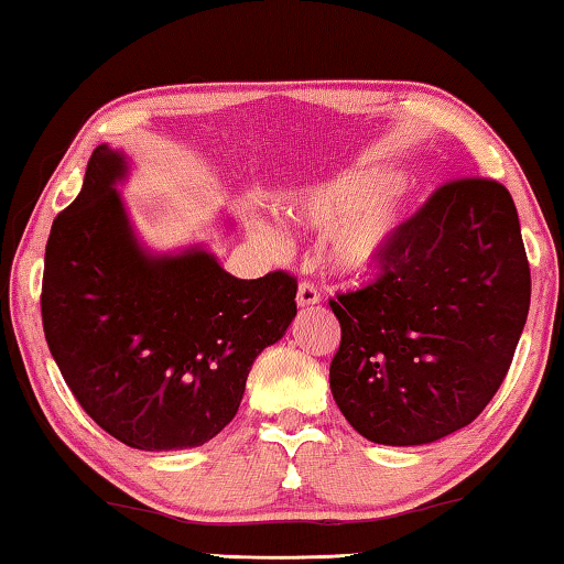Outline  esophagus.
<instances>
[{
	"label": "esophagus",
	"instance_id": "esophagus-1",
	"mask_svg": "<svg viewBox=\"0 0 564 564\" xmlns=\"http://www.w3.org/2000/svg\"><path fill=\"white\" fill-rule=\"evenodd\" d=\"M318 301H322V293H318V289L314 283H301L299 291H296V304L299 308H308V306H316Z\"/></svg>",
	"mask_w": 564,
	"mask_h": 564
}]
</instances>
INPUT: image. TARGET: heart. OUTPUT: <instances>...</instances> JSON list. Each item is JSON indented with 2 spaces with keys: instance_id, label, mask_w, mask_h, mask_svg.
Returning <instances> with one entry per match:
<instances>
[{
  "instance_id": "1",
  "label": "heart",
  "mask_w": 564,
  "mask_h": 564,
  "mask_svg": "<svg viewBox=\"0 0 564 564\" xmlns=\"http://www.w3.org/2000/svg\"><path fill=\"white\" fill-rule=\"evenodd\" d=\"M398 172L388 166H362L311 184L285 202L293 220L316 232H332L329 263L336 273L359 279L388 260L410 207L405 189L394 187ZM256 232L268 246H279V232L258 223Z\"/></svg>"
}]
</instances>
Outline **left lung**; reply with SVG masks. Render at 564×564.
<instances>
[{
    "mask_svg": "<svg viewBox=\"0 0 564 564\" xmlns=\"http://www.w3.org/2000/svg\"><path fill=\"white\" fill-rule=\"evenodd\" d=\"M380 268L372 285L332 301L334 402L367 441L435 443L489 405L527 324L532 281L514 199L481 176L443 184Z\"/></svg>",
    "mask_w": 564,
    "mask_h": 564,
    "instance_id": "left-lung-1",
    "label": "left lung"
}]
</instances>
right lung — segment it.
<instances>
[{
	"label": "right lung",
	"instance_id": "add662e5",
	"mask_svg": "<svg viewBox=\"0 0 564 564\" xmlns=\"http://www.w3.org/2000/svg\"><path fill=\"white\" fill-rule=\"evenodd\" d=\"M129 174L126 151L90 154L47 238L42 326L106 433L139 451L197 448L235 417L256 357L291 326L296 281L235 279L202 242L151 250L119 192Z\"/></svg>",
	"mask_w": 564,
	"mask_h": 564
}]
</instances>
